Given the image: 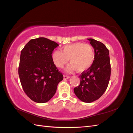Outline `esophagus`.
<instances>
[{"mask_svg": "<svg viewBox=\"0 0 133 133\" xmlns=\"http://www.w3.org/2000/svg\"><path fill=\"white\" fill-rule=\"evenodd\" d=\"M69 78H70V76H69L65 75H64V80L68 79H69Z\"/></svg>", "mask_w": 133, "mask_h": 133, "instance_id": "esophagus-1", "label": "esophagus"}]
</instances>
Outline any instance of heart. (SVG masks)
I'll list each match as a JSON object with an SVG mask.
<instances>
[{
    "mask_svg": "<svg viewBox=\"0 0 133 133\" xmlns=\"http://www.w3.org/2000/svg\"><path fill=\"white\" fill-rule=\"evenodd\" d=\"M52 59L58 68H62L69 60L70 65L66 68L67 72L76 70L78 72L85 71L91 67L95 59L93 48L88 44L76 43L63 46L62 51L55 50Z\"/></svg>",
    "mask_w": 133,
    "mask_h": 133,
    "instance_id": "1",
    "label": "heart"
}]
</instances>
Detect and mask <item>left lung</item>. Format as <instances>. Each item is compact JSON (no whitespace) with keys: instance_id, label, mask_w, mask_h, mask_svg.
Here are the masks:
<instances>
[{"instance_id":"left-lung-1","label":"left lung","mask_w":133,"mask_h":133,"mask_svg":"<svg viewBox=\"0 0 133 133\" xmlns=\"http://www.w3.org/2000/svg\"><path fill=\"white\" fill-rule=\"evenodd\" d=\"M93 47L95 59L91 67L79 76L80 83L74 89L76 96L85 103H91L105 91L110 78L109 52L106 46L93 39H88Z\"/></svg>"}]
</instances>
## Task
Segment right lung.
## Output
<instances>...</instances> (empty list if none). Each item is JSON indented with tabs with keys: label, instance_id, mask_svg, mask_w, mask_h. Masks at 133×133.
Instances as JSON below:
<instances>
[{
	"label": "right lung",
	"instance_id": "1",
	"mask_svg": "<svg viewBox=\"0 0 133 133\" xmlns=\"http://www.w3.org/2000/svg\"><path fill=\"white\" fill-rule=\"evenodd\" d=\"M59 44L45 38L31 39L21 51L18 73L24 91L38 103L54 95L63 75L58 70L51 54Z\"/></svg>",
	"mask_w": 133,
	"mask_h": 133
}]
</instances>
